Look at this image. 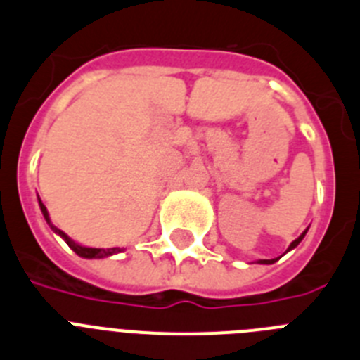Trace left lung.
Here are the masks:
<instances>
[{
    "instance_id": "1",
    "label": "left lung",
    "mask_w": 360,
    "mask_h": 360,
    "mask_svg": "<svg viewBox=\"0 0 360 360\" xmlns=\"http://www.w3.org/2000/svg\"><path fill=\"white\" fill-rule=\"evenodd\" d=\"M306 232H308V228H306L304 232H302V233H301V236L297 237V239H295V240H293L292 245H290V246H288V252H290V250H293V248H295V246H297V245H299V243H301V240H302V239H304ZM275 261H277V259H261V261H257V262H261V264H274V262H275Z\"/></svg>"
}]
</instances>
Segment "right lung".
I'll return each mask as SVG.
<instances>
[{
	"instance_id": "add662e5",
	"label": "right lung",
	"mask_w": 360,
	"mask_h": 360,
	"mask_svg": "<svg viewBox=\"0 0 360 360\" xmlns=\"http://www.w3.org/2000/svg\"><path fill=\"white\" fill-rule=\"evenodd\" d=\"M39 208H41L43 217H45V221H46V223H49V226L52 228V230H54V232L58 233V236L63 237L65 243H67V245L70 246V248L74 250V252H76V254L79 255V257H85V259H103V257H108V255H114V254H117V252H121L120 248H106V250L105 248H86V246L77 245V243H74V240H72L70 237H68L67 233L63 232V230H59V228H56L54 224L50 223L49 212H46V206L43 205L41 199H39Z\"/></svg>"
}]
</instances>
